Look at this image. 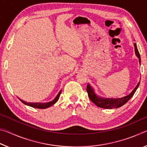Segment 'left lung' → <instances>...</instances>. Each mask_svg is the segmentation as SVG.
<instances>
[{"mask_svg":"<svg viewBox=\"0 0 147 147\" xmlns=\"http://www.w3.org/2000/svg\"><path fill=\"white\" fill-rule=\"evenodd\" d=\"M135 47V53L138 58H139V63H141V56L138 51V49L137 48L136 43H134ZM140 82H139L138 85L134 88V90L128 94V95L124 96L123 98H104L102 97H99L96 94L94 93L93 89L91 88V86L88 84L87 85V92H88L89 98L98 107H100L102 108L105 109H113V108H118L119 107L123 106L132 97L133 95L135 93L136 91L139 86Z\"/></svg>","mask_w":147,"mask_h":147,"instance_id":"1","label":"left lung"}]
</instances>
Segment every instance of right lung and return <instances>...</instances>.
Instances as JSON below:
<instances>
[{"instance_id":"right-lung-1","label":"right lung","mask_w":147,"mask_h":147,"mask_svg":"<svg viewBox=\"0 0 147 147\" xmlns=\"http://www.w3.org/2000/svg\"><path fill=\"white\" fill-rule=\"evenodd\" d=\"M61 93V90L59 92V93L57 94V96H56V98L54 99L53 101L51 102H47V103H39V102H37V103H32V102H24L23 100H22L21 99L19 98V100H21L22 102L24 103V104H26L27 106H31L32 108H38V109H45L47 108H49L50 106H51L52 105H53V104H55L58 100L59 98V96H60V94Z\"/></svg>"}]
</instances>
